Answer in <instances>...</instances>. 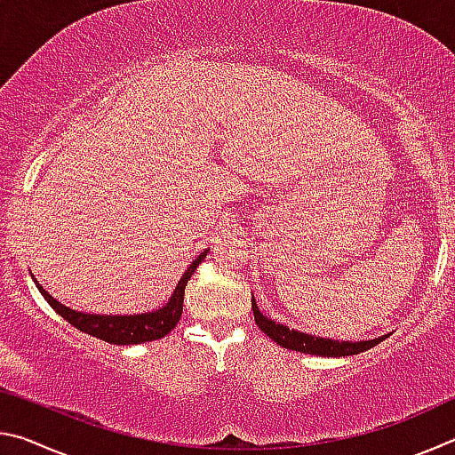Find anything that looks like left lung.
Here are the masks:
<instances>
[{"instance_id":"1","label":"left lung","mask_w":455,"mask_h":455,"mask_svg":"<svg viewBox=\"0 0 455 455\" xmlns=\"http://www.w3.org/2000/svg\"><path fill=\"white\" fill-rule=\"evenodd\" d=\"M252 315H255L257 327L263 331L265 335L273 339L275 343H279L284 349L309 353V355H321V357H345V355H357V353H363L367 349L375 347L377 343H381L385 337L371 339V341H331V339L315 337L309 333H301V331L289 329L287 325H281V323L267 319L263 313L259 311V307L252 301Z\"/></svg>"}]
</instances>
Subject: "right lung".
Listing matches in <instances>:
<instances>
[{
	"instance_id": "add662e5",
	"label": "right lung",
	"mask_w": 455,
	"mask_h": 455,
	"mask_svg": "<svg viewBox=\"0 0 455 455\" xmlns=\"http://www.w3.org/2000/svg\"><path fill=\"white\" fill-rule=\"evenodd\" d=\"M204 257H206V251L200 252V255L192 260L188 271L184 273L182 279L179 281V287L174 289L171 301H168L163 309L152 311V313H142V315H130V317H120V315H114L112 317V315L78 313L70 309V307L58 303L50 292H45V289L37 281L36 284L45 301L56 309V313L61 315V317L70 323V325L80 329L82 333L98 337L102 339V341L112 343V345H136V343L163 339L164 335L171 333L176 325H179L180 315H182L184 287H187L192 273L196 271V267L203 263Z\"/></svg>"
}]
</instances>
